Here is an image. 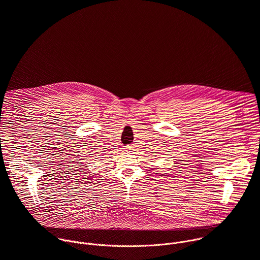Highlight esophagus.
Returning <instances> with one entry per match:
<instances>
[{
	"label": "esophagus",
	"instance_id": "obj_1",
	"mask_svg": "<svg viewBox=\"0 0 260 260\" xmlns=\"http://www.w3.org/2000/svg\"><path fill=\"white\" fill-rule=\"evenodd\" d=\"M124 150H125L126 152H132V151H133V146H125Z\"/></svg>",
	"mask_w": 260,
	"mask_h": 260
}]
</instances>
